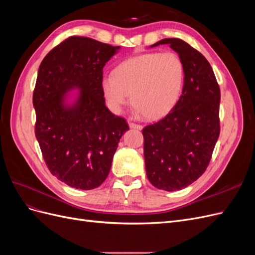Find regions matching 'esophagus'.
Listing matches in <instances>:
<instances>
[{"mask_svg":"<svg viewBox=\"0 0 255 255\" xmlns=\"http://www.w3.org/2000/svg\"><path fill=\"white\" fill-rule=\"evenodd\" d=\"M128 126L130 128H136V129H141L142 126L141 125H138V123L132 122V121H128Z\"/></svg>","mask_w":255,"mask_h":255,"instance_id":"1","label":"esophagus"}]
</instances>
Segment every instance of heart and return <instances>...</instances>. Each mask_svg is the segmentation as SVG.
Returning <instances> with one entry per match:
<instances>
[{
    "label": "heart",
    "mask_w": 255,
    "mask_h": 255,
    "mask_svg": "<svg viewBox=\"0 0 255 255\" xmlns=\"http://www.w3.org/2000/svg\"><path fill=\"white\" fill-rule=\"evenodd\" d=\"M185 68L172 52H151L132 56L115 68L113 75L101 80V89L114 112L128 103L143 118L164 117L177 103L182 94Z\"/></svg>",
    "instance_id": "b5f03b06"
}]
</instances>
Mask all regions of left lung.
Segmentation results:
<instances>
[{"instance_id":"1","label":"left lung","mask_w":255,"mask_h":255,"mask_svg":"<svg viewBox=\"0 0 255 255\" xmlns=\"http://www.w3.org/2000/svg\"><path fill=\"white\" fill-rule=\"evenodd\" d=\"M169 44L185 68L182 95L165 118L142 129L146 176L154 187L180 190L197 181L210 164L220 134V88L201 53L179 38Z\"/></svg>"}]
</instances>
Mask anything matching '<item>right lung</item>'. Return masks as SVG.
Listing matches in <instances>:
<instances>
[{
	"label": "right lung",
	"mask_w": 255,
	"mask_h": 255,
	"mask_svg": "<svg viewBox=\"0 0 255 255\" xmlns=\"http://www.w3.org/2000/svg\"><path fill=\"white\" fill-rule=\"evenodd\" d=\"M120 47L71 36L52 49L39 66L33 95L35 135L50 172L69 186L99 187L110 173L125 118L105 105L103 68ZM81 91L72 105L68 91Z\"/></svg>",
	"instance_id": "1"
}]
</instances>
